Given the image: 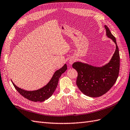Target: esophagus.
Returning <instances> with one entry per match:
<instances>
[{
    "mask_svg": "<svg viewBox=\"0 0 130 130\" xmlns=\"http://www.w3.org/2000/svg\"><path fill=\"white\" fill-rule=\"evenodd\" d=\"M74 61H75V59H70V60H69V64H70V65H71V64H73V62Z\"/></svg>",
    "mask_w": 130,
    "mask_h": 130,
    "instance_id": "esophagus-1",
    "label": "esophagus"
}]
</instances>
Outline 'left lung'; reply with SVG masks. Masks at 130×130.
Wrapping results in <instances>:
<instances>
[{"label": "left lung", "instance_id": "obj_1", "mask_svg": "<svg viewBox=\"0 0 130 130\" xmlns=\"http://www.w3.org/2000/svg\"><path fill=\"white\" fill-rule=\"evenodd\" d=\"M106 36L116 45V49L110 61L101 67L77 61L72 68L77 72L76 85L84 95L91 98L106 93L116 83L120 70V55L116 38L105 25Z\"/></svg>", "mask_w": 130, "mask_h": 130}]
</instances>
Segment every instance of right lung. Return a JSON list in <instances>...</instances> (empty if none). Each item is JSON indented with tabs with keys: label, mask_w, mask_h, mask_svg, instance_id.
<instances>
[{
	"label": "right lung",
	"mask_w": 130,
	"mask_h": 130,
	"mask_svg": "<svg viewBox=\"0 0 130 130\" xmlns=\"http://www.w3.org/2000/svg\"><path fill=\"white\" fill-rule=\"evenodd\" d=\"M67 70V65L65 64L61 68L56 70L51 80L46 85L41 88L33 91H28L18 87L12 81L15 88L23 97L34 102H43L49 99L53 94L58 86L60 77Z\"/></svg>",
	"instance_id": "1"
}]
</instances>
